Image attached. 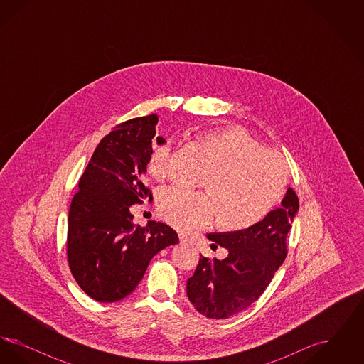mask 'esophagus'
Returning <instances> with one entry per match:
<instances>
[{"label":"esophagus","instance_id":"1","mask_svg":"<svg viewBox=\"0 0 364 364\" xmlns=\"http://www.w3.org/2000/svg\"><path fill=\"white\" fill-rule=\"evenodd\" d=\"M178 239H180V244H187L188 242V239L184 235H180Z\"/></svg>","mask_w":364,"mask_h":364}]
</instances>
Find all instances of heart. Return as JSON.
<instances>
[{
    "mask_svg": "<svg viewBox=\"0 0 364 364\" xmlns=\"http://www.w3.org/2000/svg\"><path fill=\"white\" fill-rule=\"evenodd\" d=\"M208 151L211 169L202 178L207 191L171 187L158 195V214L180 230L208 225L217 213V224L239 232L260 223L284 196L287 169L276 154L239 127L210 128L196 135ZM169 147L154 144L147 169L156 178L166 171Z\"/></svg>",
    "mask_w": 364,
    "mask_h": 364,
    "instance_id": "heart-1",
    "label": "heart"
}]
</instances>
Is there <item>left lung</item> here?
Wrapping results in <instances>:
<instances>
[{
	"mask_svg": "<svg viewBox=\"0 0 364 364\" xmlns=\"http://www.w3.org/2000/svg\"><path fill=\"white\" fill-rule=\"evenodd\" d=\"M297 211L299 199L288 188L281 206L257 225L208 233V240L226 248L228 255L221 260L200 255L187 281V296L196 311L211 319H226L257 301L287 258V236Z\"/></svg>",
	"mask_w": 364,
	"mask_h": 364,
	"instance_id": "1",
	"label": "left lung"
}]
</instances>
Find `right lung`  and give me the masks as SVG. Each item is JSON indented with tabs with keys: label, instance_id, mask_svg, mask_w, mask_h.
<instances>
[{
	"label": "right lung",
	"instance_id": "add662e5",
	"mask_svg": "<svg viewBox=\"0 0 364 364\" xmlns=\"http://www.w3.org/2000/svg\"><path fill=\"white\" fill-rule=\"evenodd\" d=\"M158 116L122 122L97 146L70 203L67 254L70 273L91 299L122 300L138 287L153 257L178 242L166 224H134L129 208L151 192L141 183ZM166 140L156 136V144Z\"/></svg>",
	"mask_w": 364,
	"mask_h": 364
}]
</instances>
